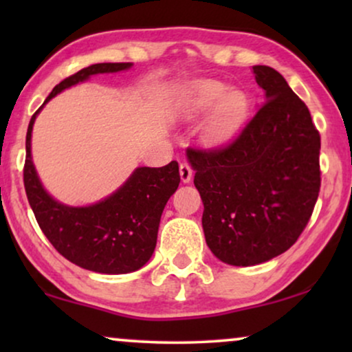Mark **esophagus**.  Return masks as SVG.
Here are the masks:
<instances>
[{
    "label": "esophagus",
    "instance_id": "1",
    "mask_svg": "<svg viewBox=\"0 0 352 352\" xmlns=\"http://www.w3.org/2000/svg\"><path fill=\"white\" fill-rule=\"evenodd\" d=\"M179 175H181V181L184 182V184H186V182H190L194 171H192L189 163H186V162L181 163V165H179Z\"/></svg>",
    "mask_w": 352,
    "mask_h": 352
}]
</instances>
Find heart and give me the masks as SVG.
Wrapping results in <instances>:
<instances>
[{
  "mask_svg": "<svg viewBox=\"0 0 352 352\" xmlns=\"http://www.w3.org/2000/svg\"><path fill=\"white\" fill-rule=\"evenodd\" d=\"M177 112L187 120L211 115L204 128L208 144L228 141L240 128L248 113V98L243 91L230 89L214 80H197L187 85L177 96Z\"/></svg>",
  "mask_w": 352,
  "mask_h": 352,
  "instance_id": "1",
  "label": "heart"
}]
</instances>
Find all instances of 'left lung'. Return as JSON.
<instances>
[{
	"label": "left lung",
	"instance_id": "1",
	"mask_svg": "<svg viewBox=\"0 0 352 352\" xmlns=\"http://www.w3.org/2000/svg\"><path fill=\"white\" fill-rule=\"evenodd\" d=\"M253 74L264 100L239 136L214 151L187 148L206 245L230 266L287 252L320 190V134L309 109L277 70L254 65Z\"/></svg>",
	"mask_w": 352,
	"mask_h": 352
}]
</instances>
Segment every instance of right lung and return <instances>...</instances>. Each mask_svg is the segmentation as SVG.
I'll return each mask as SVG.
<instances>
[{
  "mask_svg": "<svg viewBox=\"0 0 352 352\" xmlns=\"http://www.w3.org/2000/svg\"><path fill=\"white\" fill-rule=\"evenodd\" d=\"M131 65V62L93 64L60 81L33 113L27 129L23 184L38 224L62 256L99 274L134 272L151 259L163 208L181 181L177 162L162 168L139 166L104 200L70 206L57 201L43 187L32 160V131L36 115L54 96L93 75L117 74Z\"/></svg>",
  "mask_w": 352,
  "mask_h": 352,
  "instance_id": "obj_1",
  "label": "right lung"
}]
</instances>
